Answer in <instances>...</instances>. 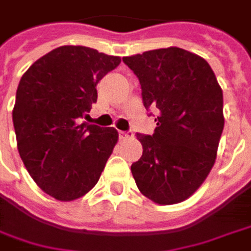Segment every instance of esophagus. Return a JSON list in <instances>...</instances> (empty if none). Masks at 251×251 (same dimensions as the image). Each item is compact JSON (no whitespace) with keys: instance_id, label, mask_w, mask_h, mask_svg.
<instances>
[{"instance_id":"1","label":"esophagus","mask_w":251,"mask_h":251,"mask_svg":"<svg viewBox=\"0 0 251 251\" xmlns=\"http://www.w3.org/2000/svg\"><path fill=\"white\" fill-rule=\"evenodd\" d=\"M119 138H121V140L132 139L133 138V133L132 132H119Z\"/></svg>"}]
</instances>
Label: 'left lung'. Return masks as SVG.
Masks as SVG:
<instances>
[{"mask_svg":"<svg viewBox=\"0 0 251 251\" xmlns=\"http://www.w3.org/2000/svg\"><path fill=\"white\" fill-rule=\"evenodd\" d=\"M146 109L157 112L153 135L130 170L143 196L157 204L189 199L213 168L225 126L223 92L201 56L177 47L125 56Z\"/></svg>","mask_w":251,"mask_h":251,"instance_id":"1","label":"left lung"}]
</instances>
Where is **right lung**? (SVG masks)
I'll list each match as a JSON object with an SVG mask.
<instances>
[{"label": "right lung", "instance_id": "obj_1", "mask_svg": "<svg viewBox=\"0 0 251 251\" xmlns=\"http://www.w3.org/2000/svg\"><path fill=\"white\" fill-rule=\"evenodd\" d=\"M119 64V56L64 45L35 61L20 81L12 109L17 148L34 182L53 199L86 195L118 143L115 127L82 118L98 99V82Z\"/></svg>", "mask_w": 251, "mask_h": 251}]
</instances>
